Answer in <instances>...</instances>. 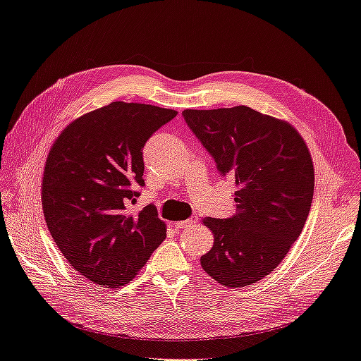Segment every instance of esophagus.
Listing matches in <instances>:
<instances>
[{"mask_svg": "<svg viewBox=\"0 0 361 361\" xmlns=\"http://www.w3.org/2000/svg\"><path fill=\"white\" fill-rule=\"evenodd\" d=\"M197 221H199L197 217H191V219H188V220L176 221V223H174V226L179 228V229H183V228H190V226H192V225H196Z\"/></svg>", "mask_w": 361, "mask_h": 361, "instance_id": "1", "label": "esophagus"}]
</instances>
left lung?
<instances>
[{
    "instance_id": "1",
    "label": "left lung",
    "mask_w": 361,
    "mask_h": 361,
    "mask_svg": "<svg viewBox=\"0 0 361 361\" xmlns=\"http://www.w3.org/2000/svg\"><path fill=\"white\" fill-rule=\"evenodd\" d=\"M182 115L220 176L237 185L235 216L203 219L214 245L202 269L221 286H250L278 267L304 229L314 192L311 153L290 123L247 106Z\"/></svg>"
}]
</instances>
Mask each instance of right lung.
Returning <instances> with one entry per match:
<instances>
[{
  "instance_id": "right-lung-1",
  "label": "right lung",
  "mask_w": 361,
  "mask_h": 361,
  "mask_svg": "<svg viewBox=\"0 0 361 361\" xmlns=\"http://www.w3.org/2000/svg\"><path fill=\"white\" fill-rule=\"evenodd\" d=\"M176 115L114 102L75 118L51 145L42 178L47 226L66 261L95 284H128L167 237L154 207L133 216L126 203L144 187V144Z\"/></svg>"
}]
</instances>
